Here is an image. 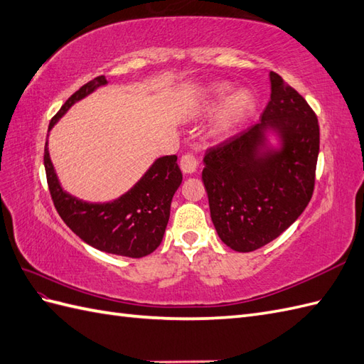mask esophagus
<instances>
[{
    "instance_id": "1",
    "label": "esophagus",
    "mask_w": 364,
    "mask_h": 364,
    "mask_svg": "<svg viewBox=\"0 0 364 364\" xmlns=\"http://www.w3.org/2000/svg\"><path fill=\"white\" fill-rule=\"evenodd\" d=\"M180 167H181L183 173L192 175V173L197 172L198 161H197V159L193 158L192 155H184V156H181V159H180Z\"/></svg>"
}]
</instances>
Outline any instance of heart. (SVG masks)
I'll list each match as a JSON object with an SVG mask.
<instances>
[{"label": "heart", "mask_w": 364, "mask_h": 364, "mask_svg": "<svg viewBox=\"0 0 364 364\" xmlns=\"http://www.w3.org/2000/svg\"><path fill=\"white\" fill-rule=\"evenodd\" d=\"M230 91V83H215L208 88L205 96L189 112L192 119H203V117L213 114L218 107L213 122H210L209 133L213 139L220 142L231 139L234 134L240 132L252 112V105H255L248 91L239 90L226 98Z\"/></svg>", "instance_id": "b5f03b06"}]
</instances>
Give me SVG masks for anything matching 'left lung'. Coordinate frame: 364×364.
Instances as JSON below:
<instances>
[{"mask_svg": "<svg viewBox=\"0 0 364 364\" xmlns=\"http://www.w3.org/2000/svg\"><path fill=\"white\" fill-rule=\"evenodd\" d=\"M260 122L206 151L201 178L222 242L250 252L298 220L314 193L319 125L314 109L281 75Z\"/></svg>", "mask_w": 364, "mask_h": 364, "instance_id": "obj_1", "label": "left lung"}]
</instances>
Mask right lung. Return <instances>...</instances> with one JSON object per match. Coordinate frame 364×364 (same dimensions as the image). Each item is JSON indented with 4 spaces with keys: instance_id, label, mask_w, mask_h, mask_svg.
I'll return each mask as SVG.
<instances>
[{
    "instance_id": "right-lung-1",
    "label": "right lung",
    "mask_w": 364,
    "mask_h": 364,
    "mask_svg": "<svg viewBox=\"0 0 364 364\" xmlns=\"http://www.w3.org/2000/svg\"><path fill=\"white\" fill-rule=\"evenodd\" d=\"M105 85H108L105 75H99L75 91L53 117L49 132L74 104ZM45 168L50 197L58 215L90 247L133 259L147 256L159 247L171 217L173 193L183 180L176 155L156 158L129 191L104 203L80 200L63 189L50 161L48 139Z\"/></svg>"
}]
</instances>
